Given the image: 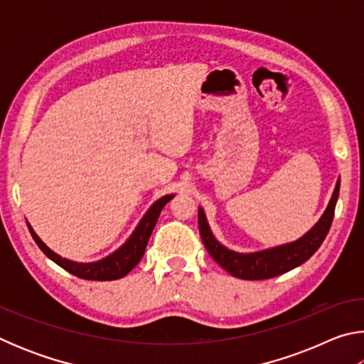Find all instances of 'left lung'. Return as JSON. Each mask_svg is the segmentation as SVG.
<instances>
[{
  "label": "left lung",
  "instance_id": "obj_1",
  "mask_svg": "<svg viewBox=\"0 0 364 364\" xmlns=\"http://www.w3.org/2000/svg\"><path fill=\"white\" fill-rule=\"evenodd\" d=\"M338 189H341V180H337L336 189L332 193L328 207L319 218L318 223L311 228L310 231L304 234L300 239L289 244L278 245V247H271L267 250L254 252V254H239L226 249L221 245L208 228L205 213L199 207V231L200 237L204 241V245L208 254L217 262L221 268L226 269L228 273L234 278L249 279V281H260L269 279L274 276L294 269L299 264L305 263L323 244L324 237L328 236L329 228L334 218V210L338 197Z\"/></svg>",
  "mask_w": 364,
  "mask_h": 364
}]
</instances>
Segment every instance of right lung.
Here are the masks:
<instances>
[{
    "label": "right lung",
    "instance_id": "add662e5",
    "mask_svg": "<svg viewBox=\"0 0 364 364\" xmlns=\"http://www.w3.org/2000/svg\"><path fill=\"white\" fill-rule=\"evenodd\" d=\"M173 199V194L164 196L160 197L157 202H154L152 207L146 212L143 220L139 221V225L136 226V230L133 231L130 239L122 245L119 250H115L114 254H110L109 257L102 258L100 262L95 263H77V262H70L67 258H63L58 254L48 247V245L41 241V239L36 236V232L32 230V226L28 223V230L30 234H32L33 241L36 245L43 250L48 258H51L54 263H58L60 268H64L65 271H69L70 274L77 276V278L82 279H88V281H114V279H120L123 276H127L130 271L136 267L139 263L141 258L144 255L146 245L149 242V237L152 234L154 226L157 223V218L162 208L165 207L167 202Z\"/></svg>",
    "mask_w": 364,
    "mask_h": 364
}]
</instances>
